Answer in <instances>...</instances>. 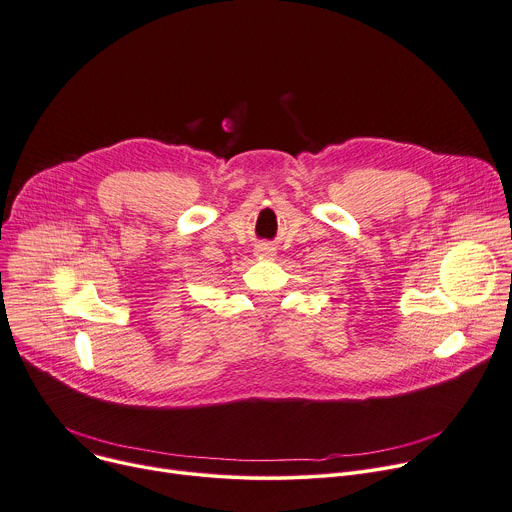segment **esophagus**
Instances as JSON below:
<instances>
[{
	"instance_id": "34e87169",
	"label": "esophagus",
	"mask_w": 512,
	"mask_h": 512,
	"mask_svg": "<svg viewBox=\"0 0 512 512\" xmlns=\"http://www.w3.org/2000/svg\"><path fill=\"white\" fill-rule=\"evenodd\" d=\"M256 252H258V256H264V258H270V256H274V250H272L270 246H260Z\"/></svg>"
}]
</instances>
